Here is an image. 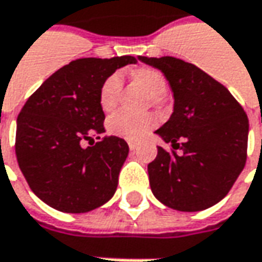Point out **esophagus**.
<instances>
[{
    "mask_svg": "<svg viewBox=\"0 0 262 262\" xmlns=\"http://www.w3.org/2000/svg\"><path fill=\"white\" fill-rule=\"evenodd\" d=\"M129 148H130V150H135V149L138 148V145L135 142H129Z\"/></svg>",
    "mask_w": 262,
    "mask_h": 262,
    "instance_id": "obj_1",
    "label": "esophagus"
}]
</instances>
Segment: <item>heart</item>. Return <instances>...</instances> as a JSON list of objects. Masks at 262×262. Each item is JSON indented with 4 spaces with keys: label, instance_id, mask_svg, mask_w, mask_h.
Masks as SVG:
<instances>
[{
    "label": "heart",
    "instance_id": "heart-1",
    "mask_svg": "<svg viewBox=\"0 0 262 262\" xmlns=\"http://www.w3.org/2000/svg\"><path fill=\"white\" fill-rule=\"evenodd\" d=\"M132 77L145 86L152 97H162L167 93V81L158 69L140 67L132 71ZM120 88H122V77L117 72L104 79L98 93V103L103 112L108 113L116 108L119 103ZM155 126H157V119L154 116L150 114L135 116L127 112H117L107 122V127L112 135L132 142L140 140L143 136H146Z\"/></svg>",
    "mask_w": 262,
    "mask_h": 262
}]
</instances>
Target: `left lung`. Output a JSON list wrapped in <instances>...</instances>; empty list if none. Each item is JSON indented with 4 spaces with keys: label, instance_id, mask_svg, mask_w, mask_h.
Listing matches in <instances>:
<instances>
[{
    "label": "left lung",
    "instance_id": "obj_1",
    "mask_svg": "<svg viewBox=\"0 0 262 262\" xmlns=\"http://www.w3.org/2000/svg\"><path fill=\"white\" fill-rule=\"evenodd\" d=\"M139 59L159 69L174 93V112L155 132L172 149L159 146L148 165L150 190L180 212L209 209L229 193L245 167L247 113L226 86L193 63L172 56Z\"/></svg>",
    "mask_w": 262,
    "mask_h": 262
}]
</instances>
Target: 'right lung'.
Wrapping results in <instances>:
<instances>
[{"label": "right lung", "mask_w": 262, "mask_h": 262, "mask_svg": "<svg viewBox=\"0 0 262 262\" xmlns=\"http://www.w3.org/2000/svg\"><path fill=\"white\" fill-rule=\"evenodd\" d=\"M135 62L133 56L72 60L50 75L23 105L17 117V162L33 193L50 207L85 213L116 193L129 154L126 140L104 136L88 148L81 143L105 132L98 103L104 79Z\"/></svg>", "instance_id": "1"}]
</instances>
